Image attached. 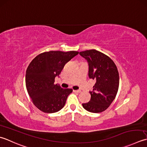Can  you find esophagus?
I'll return each mask as SVG.
<instances>
[{
  "mask_svg": "<svg viewBox=\"0 0 147 147\" xmlns=\"http://www.w3.org/2000/svg\"><path fill=\"white\" fill-rule=\"evenodd\" d=\"M74 92H78V93H79V92H81V90H74Z\"/></svg>",
  "mask_w": 147,
  "mask_h": 147,
  "instance_id": "esophagus-1",
  "label": "esophagus"
}]
</instances>
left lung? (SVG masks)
<instances>
[{"mask_svg":"<svg viewBox=\"0 0 147 147\" xmlns=\"http://www.w3.org/2000/svg\"><path fill=\"white\" fill-rule=\"evenodd\" d=\"M88 63L90 79L96 80L93 91H89L91 100L83 103L87 111L100 113L105 111L114 100L119 86L117 68L112 59L95 49L79 53Z\"/></svg>","mask_w":147,"mask_h":147,"instance_id":"8db88e82","label":"left lung"}]
</instances>
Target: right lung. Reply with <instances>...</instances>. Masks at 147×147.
<instances>
[{
	"mask_svg": "<svg viewBox=\"0 0 147 147\" xmlns=\"http://www.w3.org/2000/svg\"><path fill=\"white\" fill-rule=\"evenodd\" d=\"M79 52L51 51L37 56L26 71L25 82L28 93L34 105L45 113H55L65 106L71 89H63L55 84L64 66Z\"/></svg>",
	"mask_w": 147,
	"mask_h": 147,
	"instance_id": "obj_1",
	"label": "right lung"
}]
</instances>
